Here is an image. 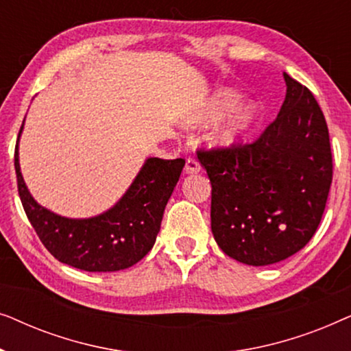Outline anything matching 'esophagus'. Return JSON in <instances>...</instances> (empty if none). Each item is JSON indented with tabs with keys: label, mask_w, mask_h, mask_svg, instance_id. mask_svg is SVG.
<instances>
[{
	"label": "esophagus",
	"mask_w": 351,
	"mask_h": 351,
	"mask_svg": "<svg viewBox=\"0 0 351 351\" xmlns=\"http://www.w3.org/2000/svg\"><path fill=\"white\" fill-rule=\"evenodd\" d=\"M201 171L199 162L195 160V158H189L185 162V174H196V172Z\"/></svg>",
	"instance_id": "1"
}]
</instances>
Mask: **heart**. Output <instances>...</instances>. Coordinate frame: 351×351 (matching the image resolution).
Listing matches in <instances>:
<instances>
[{
    "mask_svg": "<svg viewBox=\"0 0 351 351\" xmlns=\"http://www.w3.org/2000/svg\"><path fill=\"white\" fill-rule=\"evenodd\" d=\"M238 94L230 89H219L201 110L189 117L190 124L217 119L213 129V141L217 147L232 148L238 145L251 131L257 119V110L251 104L238 102Z\"/></svg>",
    "mask_w": 351,
    "mask_h": 351,
    "instance_id": "1",
    "label": "heart"
}]
</instances>
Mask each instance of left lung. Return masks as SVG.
<instances>
[{
    "label": "left lung",
    "instance_id": "8db88e82",
    "mask_svg": "<svg viewBox=\"0 0 351 351\" xmlns=\"http://www.w3.org/2000/svg\"><path fill=\"white\" fill-rule=\"evenodd\" d=\"M285 81L280 113L256 142L198 152L213 185L214 239L246 265L299 252L318 228L332 182L324 114L305 86L287 73Z\"/></svg>",
    "mask_w": 351,
    "mask_h": 351
}]
</instances>
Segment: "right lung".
I'll return each mask as SVG.
<instances>
[{
  "label": "right lung",
  "instance_id": "1",
  "mask_svg": "<svg viewBox=\"0 0 351 351\" xmlns=\"http://www.w3.org/2000/svg\"><path fill=\"white\" fill-rule=\"evenodd\" d=\"M22 129L23 124L19 138ZM19 138L14 155L19 196L32 227L57 261L84 271H118L150 252L185 166L182 158H148L113 208L95 217L69 219L43 208L30 195L19 162Z\"/></svg>",
  "mask_w": 351,
  "mask_h": 351
}]
</instances>
